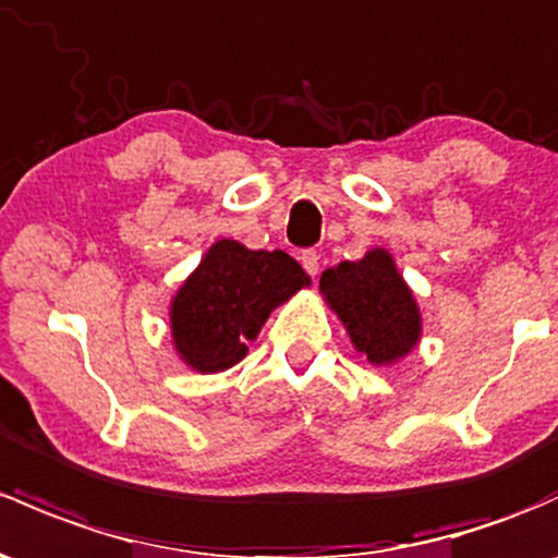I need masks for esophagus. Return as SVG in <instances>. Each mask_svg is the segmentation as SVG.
Returning a JSON list of instances; mask_svg holds the SVG:
<instances>
[{
    "mask_svg": "<svg viewBox=\"0 0 558 558\" xmlns=\"http://www.w3.org/2000/svg\"><path fill=\"white\" fill-rule=\"evenodd\" d=\"M299 262H302V267L307 269L310 275H318V269H320V256H318V251H313V248H307V251H302V254H299Z\"/></svg>",
    "mask_w": 558,
    "mask_h": 558,
    "instance_id": "obj_1",
    "label": "esophagus"
}]
</instances>
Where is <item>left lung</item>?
Segmentation results:
<instances>
[{
	"label": "left lung",
	"mask_w": 558,
	"mask_h": 558,
	"mask_svg": "<svg viewBox=\"0 0 558 558\" xmlns=\"http://www.w3.org/2000/svg\"><path fill=\"white\" fill-rule=\"evenodd\" d=\"M320 291L339 315L357 353L374 366L403 357L420 339V310L392 256L374 248L320 275Z\"/></svg>",
	"instance_id": "obj_1"
}]
</instances>
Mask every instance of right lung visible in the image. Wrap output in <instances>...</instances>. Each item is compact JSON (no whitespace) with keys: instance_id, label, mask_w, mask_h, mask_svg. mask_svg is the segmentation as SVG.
<instances>
[{"instance_id":"add662e5","label":"right lung","mask_w":558,"mask_h":558,"mask_svg":"<svg viewBox=\"0 0 558 558\" xmlns=\"http://www.w3.org/2000/svg\"><path fill=\"white\" fill-rule=\"evenodd\" d=\"M307 283V272L286 251H248L219 240L171 304L175 350L195 372H225L248 353L269 313Z\"/></svg>"}]
</instances>
